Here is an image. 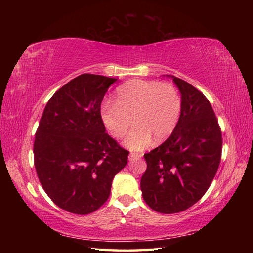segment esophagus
<instances>
[{"mask_svg":"<svg viewBox=\"0 0 253 253\" xmlns=\"http://www.w3.org/2000/svg\"><path fill=\"white\" fill-rule=\"evenodd\" d=\"M142 158V154H139V153H130L129 157H128V160L129 161H133V160H139Z\"/></svg>","mask_w":253,"mask_h":253,"instance_id":"1","label":"esophagus"}]
</instances>
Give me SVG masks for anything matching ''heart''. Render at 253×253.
<instances>
[{
    "mask_svg": "<svg viewBox=\"0 0 253 253\" xmlns=\"http://www.w3.org/2000/svg\"><path fill=\"white\" fill-rule=\"evenodd\" d=\"M181 100L173 84L132 79L118 87L114 103L101 106V120L115 139L126 135L133 121L135 127L124 140V147L141 151L152 143L166 140L178 124Z\"/></svg>",
    "mask_w": 253,
    "mask_h": 253,
    "instance_id": "heart-1",
    "label": "heart"
}]
</instances>
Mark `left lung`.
<instances>
[{
    "mask_svg": "<svg viewBox=\"0 0 253 253\" xmlns=\"http://www.w3.org/2000/svg\"><path fill=\"white\" fill-rule=\"evenodd\" d=\"M180 92L181 111L174 132L143 155V200L154 211L173 214L198 202L215 176L222 154V132L206 96L170 75Z\"/></svg>",
    "mask_w": 253,
    "mask_h": 253,
    "instance_id": "left-lung-1",
    "label": "left lung"
}]
</instances>
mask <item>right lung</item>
I'll list each match as a JSON object with an SVG mask.
<instances>
[{
  "label": "right lung",
  "instance_id": "right-lung-1",
  "mask_svg": "<svg viewBox=\"0 0 253 253\" xmlns=\"http://www.w3.org/2000/svg\"><path fill=\"white\" fill-rule=\"evenodd\" d=\"M116 80L80 75L53 94L41 116L35 168L46 195L67 212L96 211L127 164L129 152L107 135L101 120V102Z\"/></svg>",
  "mask_w": 253,
  "mask_h": 253
}]
</instances>
